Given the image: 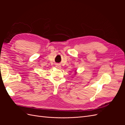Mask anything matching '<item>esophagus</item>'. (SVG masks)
<instances>
[{"mask_svg": "<svg viewBox=\"0 0 125 125\" xmlns=\"http://www.w3.org/2000/svg\"><path fill=\"white\" fill-rule=\"evenodd\" d=\"M56 67L57 68H61V66H59V65H58V64H57V65H56Z\"/></svg>", "mask_w": 125, "mask_h": 125, "instance_id": "obj_1", "label": "esophagus"}]
</instances>
